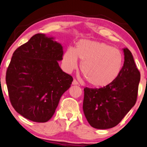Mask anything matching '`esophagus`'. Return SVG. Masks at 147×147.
Masks as SVG:
<instances>
[{
    "instance_id": "esophagus-1",
    "label": "esophagus",
    "mask_w": 147,
    "mask_h": 147,
    "mask_svg": "<svg viewBox=\"0 0 147 147\" xmlns=\"http://www.w3.org/2000/svg\"><path fill=\"white\" fill-rule=\"evenodd\" d=\"M72 84H73V85H78L79 84H78V82L77 80H74L73 82H72Z\"/></svg>"
}]
</instances>
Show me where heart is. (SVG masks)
Wrapping results in <instances>:
<instances>
[{
    "label": "heart",
    "instance_id": "obj_1",
    "mask_svg": "<svg viewBox=\"0 0 147 147\" xmlns=\"http://www.w3.org/2000/svg\"><path fill=\"white\" fill-rule=\"evenodd\" d=\"M82 61L81 70L91 86L103 88L118 78L123 65V56L117 49L101 42L81 40L77 47H69L63 57L65 66L73 70Z\"/></svg>",
    "mask_w": 147,
    "mask_h": 147
}]
</instances>
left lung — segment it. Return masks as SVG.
I'll use <instances>...</instances> for the list:
<instances>
[{"mask_svg": "<svg viewBox=\"0 0 147 147\" xmlns=\"http://www.w3.org/2000/svg\"><path fill=\"white\" fill-rule=\"evenodd\" d=\"M124 64L113 83L103 88H84L83 109L93 128L115 127L137 101L141 74L128 48L123 49Z\"/></svg>", "mask_w": 147, "mask_h": 147, "instance_id": "obj_1", "label": "left lung"}]
</instances>
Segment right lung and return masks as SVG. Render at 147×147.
<instances>
[{
  "mask_svg": "<svg viewBox=\"0 0 147 147\" xmlns=\"http://www.w3.org/2000/svg\"><path fill=\"white\" fill-rule=\"evenodd\" d=\"M62 46L54 38L36 34L12 55L6 74L12 107L24 118L45 123L52 118L73 78L63 72Z\"/></svg>",
  "mask_w": 147,
  "mask_h": 147,
  "instance_id": "1",
  "label": "right lung"
}]
</instances>
